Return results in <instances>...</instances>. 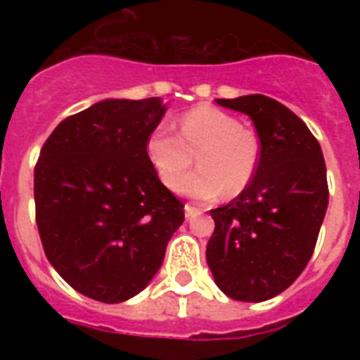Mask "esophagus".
Wrapping results in <instances>:
<instances>
[{
    "label": "esophagus",
    "mask_w": 360,
    "mask_h": 360,
    "mask_svg": "<svg viewBox=\"0 0 360 360\" xmlns=\"http://www.w3.org/2000/svg\"><path fill=\"white\" fill-rule=\"evenodd\" d=\"M196 214H200V209H196L194 205H191V203H186V205H185V217H186V219H192V217H196Z\"/></svg>",
    "instance_id": "1"
}]
</instances>
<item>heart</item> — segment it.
Listing matches in <instances>:
<instances>
[{
	"mask_svg": "<svg viewBox=\"0 0 360 360\" xmlns=\"http://www.w3.org/2000/svg\"><path fill=\"white\" fill-rule=\"evenodd\" d=\"M179 136L166 123L157 124L146 140V153L158 179L175 188L197 153L200 168L177 186L181 194L213 202L224 192L236 196L256 177L262 146L236 115L211 106H198L177 117Z\"/></svg>",
	"mask_w": 360,
	"mask_h": 360,
	"instance_id": "heart-1",
	"label": "heart"
}]
</instances>
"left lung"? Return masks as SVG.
Masks as SVG:
<instances>
[{"mask_svg":"<svg viewBox=\"0 0 360 360\" xmlns=\"http://www.w3.org/2000/svg\"><path fill=\"white\" fill-rule=\"evenodd\" d=\"M256 127V177L228 205L211 211L207 265L226 295L262 302L288 290L312 257L329 205L321 147L290 108L265 95L217 98Z\"/></svg>","mask_w":360,"mask_h":360,"instance_id":"1","label":"left lung"}]
</instances>
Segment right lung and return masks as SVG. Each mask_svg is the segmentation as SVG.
Segmentation results:
<instances>
[{
    "mask_svg": "<svg viewBox=\"0 0 360 360\" xmlns=\"http://www.w3.org/2000/svg\"><path fill=\"white\" fill-rule=\"evenodd\" d=\"M166 104L106 98L63 120L35 166L37 228L48 262L101 302L138 295L183 224V203L160 183L146 140Z\"/></svg>",
    "mask_w": 360,
    "mask_h": 360,
    "instance_id": "1",
    "label": "right lung"
}]
</instances>
